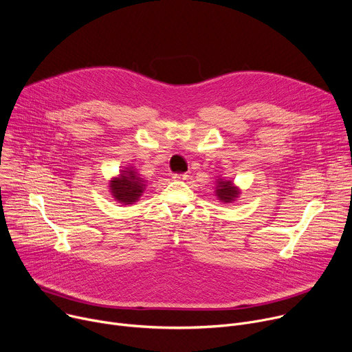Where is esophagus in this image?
<instances>
[{"mask_svg":"<svg viewBox=\"0 0 352 352\" xmlns=\"http://www.w3.org/2000/svg\"><path fill=\"white\" fill-rule=\"evenodd\" d=\"M186 178H188V175L185 173H182V174H173V179L174 181H184Z\"/></svg>","mask_w":352,"mask_h":352,"instance_id":"obj_1","label":"esophagus"}]
</instances>
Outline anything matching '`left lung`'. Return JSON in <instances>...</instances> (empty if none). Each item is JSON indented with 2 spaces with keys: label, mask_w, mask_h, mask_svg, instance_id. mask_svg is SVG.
<instances>
[{
  "label": "left lung",
  "mask_w": 352,
  "mask_h": 352,
  "mask_svg": "<svg viewBox=\"0 0 352 352\" xmlns=\"http://www.w3.org/2000/svg\"><path fill=\"white\" fill-rule=\"evenodd\" d=\"M216 196L223 204H232L234 200H236V197L239 196V189L238 186H235L232 184V181L230 179H224V178H219L216 181Z\"/></svg>",
  "instance_id": "left-lung-1"
}]
</instances>
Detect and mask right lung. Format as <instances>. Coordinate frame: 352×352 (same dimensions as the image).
Segmentation results:
<instances>
[{
  "instance_id": "add662e5",
  "label": "right lung",
  "mask_w": 352,
  "mask_h": 352,
  "mask_svg": "<svg viewBox=\"0 0 352 352\" xmlns=\"http://www.w3.org/2000/svg\"><path fill=\"white\" fill-rule=\"evenodd\" d=\"M146 179L133 167L121 170V174L110 181V192L121 205H133L146 188Z\"/></svg>"
}]
</instances>
